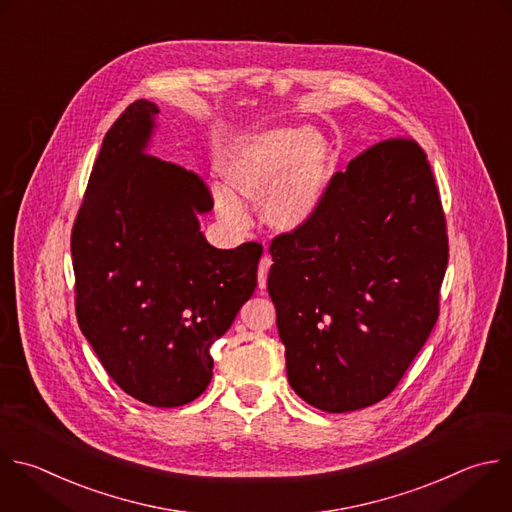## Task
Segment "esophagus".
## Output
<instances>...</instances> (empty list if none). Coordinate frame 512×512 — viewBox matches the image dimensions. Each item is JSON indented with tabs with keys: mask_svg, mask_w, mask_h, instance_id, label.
<instances>
[{
	"mask_svg": "<svg viewBox=\"0 0 512 512\" xmlns=\"http://www.w3.org/2000/svg\"><path fill=\"white\" fill-rule=\"evenodd\" d=\"M271 267V257L263 255L259 261V269H257V277H259V289L267 287V271Z\"/></svg>",
	"mask_w": 512,
	"mask_h": 512,
	"instance_id": "1",
	"label": "esophagus"
}]
</instances>
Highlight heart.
Segmentation results:
<instances>
[{"mask_svg": "<svg viewBox=\"0 0 512 512\" xmlns=\"http://www.w3.org/2000/svg\"><path fill=\"white\" fill-rule=\"evenodd\" d=\"M335 168L331 144L309 126H273L241 138L223 162L225 187H213L219 217L247 227L239 199L257 203L261 221L291 233L309 221L325 197Z\"/></svg>", "mask_w": 512, "mask_h": 512, "instance_id": "obj_1", "label": "heart"}]
</instances>
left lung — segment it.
Returning <instances> with one entry per match:
<instances>
[{
	"label": "left lung",
	"instance_id": "1",
	"mask_svg": "<svg viewBox=\"0 0 512 512\" xmlns=\"http://www.w3.org/2000/svg\"><path fill=\"white\" fill-rule=\"evenodd\" d=\"M269 253L267 291L295 394L333 414L384 400L438 319L448 265L426 152L412 138L370 146Z\"/></svg>",
	"mask_w": 512,
	"mask_h": 512
}]
</instances>
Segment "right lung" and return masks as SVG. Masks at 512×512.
I'll return each mask as SVG.
<instances>
[{
    "mask_svg": "<svg viewBox=\"0 0 512 512\" xmlns=\"http://www.w3.org/2000/svg\"><path fill=\"white\" fill-rule=\"evenodd\" d=\"M156 114L136 100L106 132L70 249L78 325L100 364L138 402L175 408L207 390L209 350L253 295L263 247L207 243L205 181L146 152Z\"/></svg>",
    "mask_w": 512,
    "mask_h": 512,
    "instance_id": "add662e5",
    "label": "right lung"
}]
</instances>
